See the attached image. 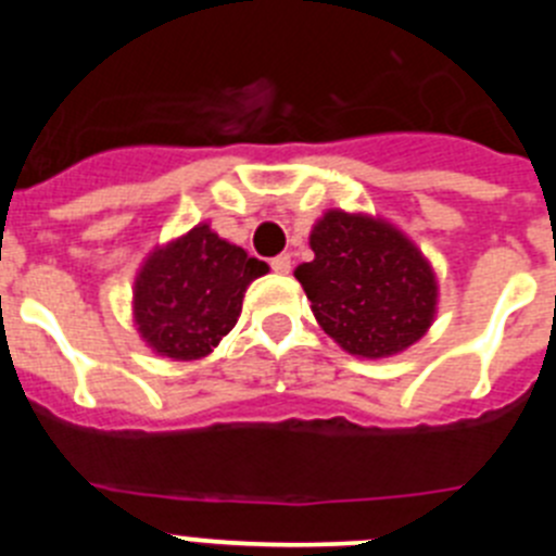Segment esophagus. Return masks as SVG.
Masks as SVG:
<instances>
[{"label":"esophagus","instance_id":"esophagus-1","mask_svg":"<svg viewBox=\"0 0 556 556\" xmlns=\"http://www.w3.org/2000/svg\"><path fill=\"white\" fill-rule=\"evenodd\" d=\"M273 269L278 275H289V269H292V258H289V255H278V258H273Z\"/></svg>","mask_w":556,"mask_h":556}]
</instances>
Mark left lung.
Masks as SVG:
<instances>
[{"instance_id": "1", "label": "left lung", "mask_w": 556, "mask_h": 556, "mask_svg": "<svg viewBox=\"0 0 556 556\" xmlns=\"http://www.w3.org/2000/svg\"><path fill=\"white\" fill-rule=\"evenodd\" d=\"M308 244L314 258L294 278L323 331L358 358L404 353L437 317L434 267L404 230L370 214L326 211Z\"/></svg>"}]
</instances>
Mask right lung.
Wrapping results in <instances>:
<instances>
[{"mask_svg": "<svg viewBox=\"0 0 556 556\" xmlns=\"http://www.w3.org/2000/svg\"><path fill=\"white\" fill-rule=\"evenodd\" d=\"M267 273V264L200 223L150 250L132 281V326L159 356L203 358L236 326L250 283Z\"/></svg>", "mask_w": 556, "mask_h": 556, "instance_id": "right-lung-1", "label": "right lung"}]
</instances>
